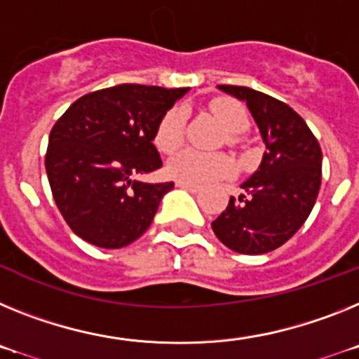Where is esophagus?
<instances>
[{"label": "esophagus", "mask_w": 359, "mask_h": 359, "mask_svg": "<svg viewBox=\"0 0 359 359\" xmlns=\"http://www.w3.org/2000/svg\"><path fill=\"white\" fill-rule=\"evenodd\" d=\"M177 186H179V188L188 189V191H191V193H198V191H201V186H198V184L186 182V180H177Z\"/></svg>", "instance_id": "34e87169"}]
</instances>
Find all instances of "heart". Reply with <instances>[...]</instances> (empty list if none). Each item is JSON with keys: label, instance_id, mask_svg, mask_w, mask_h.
Returning a JSON list of instances; mask_svg holds the SVG:
<instances>
[{"label": "heart", "instance_id": "heart-1", "mask_svg": "<svg viewBox=\"0 0 359 359\" xmlns=\"http://www.w3.org/2000/svg\"><path fill=\"white\" fill-rule=\"evenodd\" d=\"M210 108L215 117L220 121V124L226 128V132L231 133L229 142H236L235 135L248 130V111L236 101L215 99ZM184 123H186V111L179 106L164 114L157 126V132H155V144L162 154H175L182 146ZM168 170L171 175L180 180L204 184L233 175L236 166L235 161L227 154H204L197 149H184L182 154L171 158Z\"/></svg>", "mask_w": 359, "mask_h": 359}]
</instances>
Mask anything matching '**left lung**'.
<instances>
[{
    "instance_id": "1",
    "label": "left lung",
    "mask_w": 359,
    "mask_h": 359,
    "mask_svg": "<svg viewBox=\"0 0 359 359\" xmlns=\"http://www.w3.org/2000/svg\"><path fill=\"white\" fill-rule=\"evenodd\" d=\"M218 90L245 102L266 151L257 171L240 184L244 193L229 198L211 227L236 253H269L285 244L313 211L322 184V149L285 102L248 86L218 85Z\"/></svg>"
}]
</instances>
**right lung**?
<instances>
[{
  "instance_id": "right-lung-1",
  "label": "right lung",
  "mask_w": 359,
  "mask_h": 359,
  "mask_svg": "<svg viewBox=\"0 0 359 359\" xmlns=\"http://www.w3.org/2000/svg\"><path fill=\"white\" fill-rule=\"evenodd\" d=\"M189 88L119 85L83 95L54 124L45 168L59 211L79 238L102 249L135 242L173 182L137 177L162 166L155 132Z\"/></svg>"
}]
</instances>
